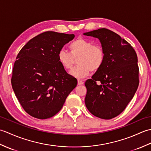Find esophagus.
<instances>
[{"label":"esophagus","instance_id":"34e87169","mask_svg":"<svg viewBox=\"0 0 151 151\" xmlns=\"http://www.w3.org/2000/svg\"><path fill=\"white\" fill-rule=\"evenodd\" d=\"M83 84H84V82L81 81V80H78V85H82Z\"/></svg>","mask_w":151,"mask_h":151}]
</instances>
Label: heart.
Here are the masks:
<instances>
[{
	"mask_svg": "<svg viewBox=\"0 0 151 151\" xmlns=\"http://www.w3.org/2000/svg\"><path fill=\"white\" fill-rule=\"evenodd\" d=\"M70 52L61 50L58 54V60L61 65L66 70L73 67L75 59L78 65L70 71L71 75L83 78L91 71L101 69L105 60L104 50L99 45H93L91 41L84 38H78L69 45Z\"/></svg>",
	"mask_w": 151,
	"mask_h": 151,
	"instance_id": "obj_1",
	"label": "heart"
}]
</instances>
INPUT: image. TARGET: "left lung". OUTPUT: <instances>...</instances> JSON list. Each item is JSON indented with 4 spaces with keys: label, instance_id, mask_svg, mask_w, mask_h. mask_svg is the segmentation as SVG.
Masks as SVG:
<instances>
[{
    "label": "left lung",
    "instance_id": "left-lung-1",
    "mask_svg": "<svg viewBox=\"0 0 151 151\" xmlns=\"http://www.w3.org/2000/svg\"><path fill=\"white\" fill-rule=\"evenodd\" d=\"M84 35L98 38L105 52L103 65L85 82V104L95 116L110 119L124 111L138 87L137 54L129 43L106 28Z\"/></svg>",
    "mask_w": 151,
    "mask_h": 151
}]
</instances>
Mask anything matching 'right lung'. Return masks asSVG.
<instances>
[{
  "label": "right lung",
  "instance_id": "1",
  "mask_svg": "<svg viewBox=\"0 0 151 151\" xmlns=\"http://www.w3.org/2000/svg\"><path fill=\"white\" fill-rule=\"evenodd\" d=\"M74 34L48 31L33 37L19 51L12 71V86L21 106L31 116L45 119L62 108L77 81L58 60Z\"/></svg>",
  "mask_w": 151,
  "mask_h": 151
}]
</instances>
